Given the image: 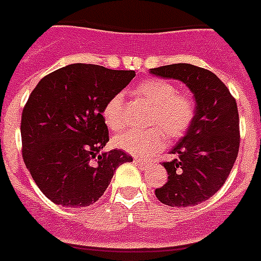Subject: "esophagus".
<instances>
[{
    "instance_id": "esophagus-1",
    "label": "esophagus",
    "mask_w": 261,
    "mask_h": 261,
    "mask_svg": "<svg viewBox=\"0 0 261 261\" xmlns=\"http://www.w3.org/2000/svg\"><path fill=\"white\" fill-rule=\"evenodd\" d=\"M134 163H135V166H138L141 170H146V168H148V166H149L148 163H144L142 160H138V159H135Z\"/></svg>"
}]
</instances>
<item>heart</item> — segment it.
Returning a JSON list of instances; mask_svg holds the SVG:
<instances>
[{
	"mask_svg": "<svg viewBox=\"0 0 261 261\" xmlns=\"http://www.w3.org/2000/svg\"><path fill=\"white\" fill-rule=\"evenodd\" d=\"M139 99L150 105L146 117V130H127L113 138V144L124 152L139 157H148L166 145V133L170 138H180L189 130L196 113L192 97L176 93L172 83L163 79H146L135 87ZM105 124L111 130L124 126V107L120 94L108 99L102 109Z\"/></svg>",
	"mask_w": 261,
	"mask_h": 261,
	"instance_id": "heart-1",
	"label": "heart"
}]
</instances>
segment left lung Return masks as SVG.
Segmentation results:
<instances>
[{
    "instance_id": "1",
    "label": "left lung",
    "mask_w": 261,
    "mask_h": 261,
    "mask_svg": "<svg viewBox=\"0 0 261 261\" xmlns=\"http://www.w3.org/2000/svg\"><path fill=\"white\" fill-rule=\"evenodd\" d=\"M150 73L180 81L194 97V119L171 149L174 160L162 164L168 180L154 192L166 205L194 206L223 186L236 163L240 149L237 102L226 85L208 69L179 63L152 68Z\"/></svg>"
}]
</instances>
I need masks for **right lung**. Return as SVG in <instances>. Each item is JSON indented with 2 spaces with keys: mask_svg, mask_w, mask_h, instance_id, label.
I'll return each mask as SVG.
<instances>
[{
  "mask_svg": "<svg viewBox=\"0 0 261 261\" xmlns=\"http://www.w3.org/2000/svg\"><path fill=\"white\" fill-rule=\"evenodd\" d=\"M135 76L94 64H69L42 77L23 109L25 167L41 192L57 205L94 204L115 171L133 157L102 152L109 141L102 109Z\"/></svg>",
  "mask_w": 261,
  "mask_h": 261,
  "instance_id": "obj_1",
  "label": "right lung"
}]
</instances>
